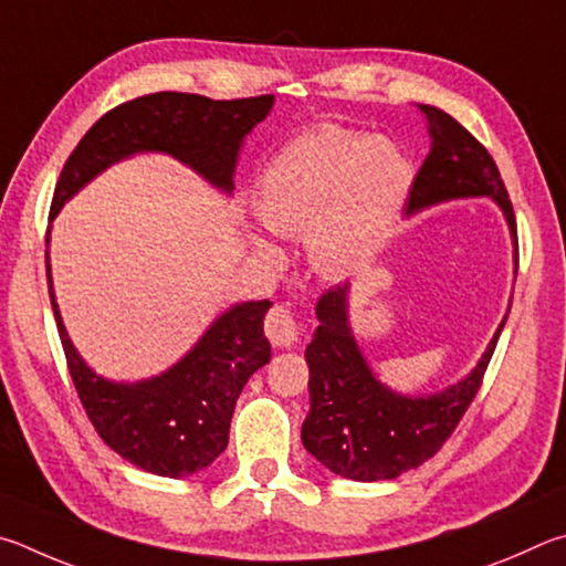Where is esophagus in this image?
<instances>
[{
  "label": "esophagus",
  "instance_id": "obj_1",
  "mask_svg": "<svg viewBox=\"0 0 566 566\" xmlns=\"http://www.w3.org/2000/svg\"><path fill=\"white\" fill-rule=\"evenodd\" d=\"M265 335L273 345L291 348V345L298 343L301 338V323L291 308H285V305H275L265 318Z\"/></svg>",
  "mask_w": 566,
  "mask_h": 566
}]
</instances>
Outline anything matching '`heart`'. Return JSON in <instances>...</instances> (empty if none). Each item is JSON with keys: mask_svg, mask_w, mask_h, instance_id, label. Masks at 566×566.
I'll list each match as a JSON object with an SVG mask.
<instances>
[{"mask_svg": "<svg viewBox=\"0 0 566 566\" xmlns=\"http://www.w3.org/2000/svg\"><path fill=\"white\" fill-rule=\"evenodd\" d=\"M412 188V164L385 136L321 126L295 136L261 176L255 211L268 231L303 233L323 273H345L388 241ZM263 253L273 245L255 241Z\"/></svg>", "mask_w": 566, "mask_h": 566, "instance_id": "b5f03b06", "label": "heart"}]
</instances>
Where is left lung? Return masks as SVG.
<instances>
[{"label":"left lung","mask_w":566,"mask_h":566,"mask_svg":"<svg viewBox=\"0 0 566 566\" xmlns=\"http://www.w3.org/2000/svg\"><path fill=\"white\" fill-rule=\"evenodd\" d=\"M418 108L428 118L432 144L405 203L408 213L452 198L490 196L502 208L517 243L510 193L488 148L442 108L428 104ZM315 313L321 325L305 348V363L311 368V410L305 415L301 440L331 472L358 482L395 480L420 468L450 440L480 390L504 328L502 321L468 378L428 398H405L385 388L365 363L348 323V285H335L323 293Z\"/></svg>","instance_id":"1"}]
</instances>
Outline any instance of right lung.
<instances>
[{
	"label": "right lung",
	"instance_id": "obj_1",
	"mask_svg": "<svg viewBox=\"0 0 566 566\" xmlns=\"http://www.w3.org/2000/svg\"><path fill=\"white\" fill-rule=\"evenodd\" d=\"M273 102V94L213 102L201 94L158 92L118 104L88 128L66 158L49 221L96 174L138 151L171 154L213 186L231 191L243 138L263 122ZM46 281L69 375L98 438L136 468L161 478H186L208 468L226 450L243 385L271 360L263 318L273 303L233 305L174 368L124 385L104 380L78 358L54 301L49 255Z\"/></svg>",
	"mask_w": 566,
	"mask_h": 566
}]
</instances>
